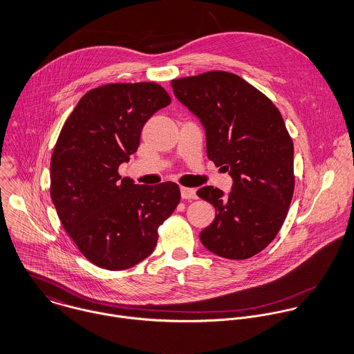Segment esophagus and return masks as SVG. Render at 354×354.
Returning a JSON list of instances; mask_svg holds the SVG:
<instances>
[{
  "label": "esophagus",
  "instance_id": "1",
  "mask_svg": "<svg viewBox=\"0 0 354 354\" xmlns=\"http://www.w3.org/2000/svg\"><path fill=\"white\" fill-rule=\"evenodd\" d=\"M180 196L183 200H196L197 198L196 190L192 187H180Z\"/></svg>",
  "mask_w": 354,
  "mask_h": 354
}]
</instances>
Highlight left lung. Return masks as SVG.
Masks as SVG:
<instances>
[{
  "mask_svg": "<svg viewBox=\"0 0 354 354\" xmlns=\"http://www.w3.org/2000/svg\"><path fill=\"white\" fill-rule=\"evenodd\" d=\"M171 84L203 123L208 158L232 178L228 194L212 186L197 192L216 209L200 239L220 257L249 259L275 239L294 193V146L282 115L235 73L205 72Z\"/></svg>",
  "mask_w": 354,
  "mask_h": 354,
  "instance_id": "left-lung-1",
  "label": "left lung"
}]
</instances>
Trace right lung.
Wrapping results in <instances>:
<instances>
[{"instance_id": "obj_1", "label": "right lung", "mask_w": 354, "mask_h": 354, "mask_svg": "<svg viewBox=\"0 0 354 354\" xmlns=\"http://www.w3.org/2000/svg\"><path fill=\"white\" fill-rule=\"evenodd\" d=\"M171 104L157 83H111L72 111L50 160V196L60 221L94 266L122 271L150 256L158 227L180 201L179 186L136 185L119 175L140 146L145 123Z\"/></svg>"}]
</instances>
